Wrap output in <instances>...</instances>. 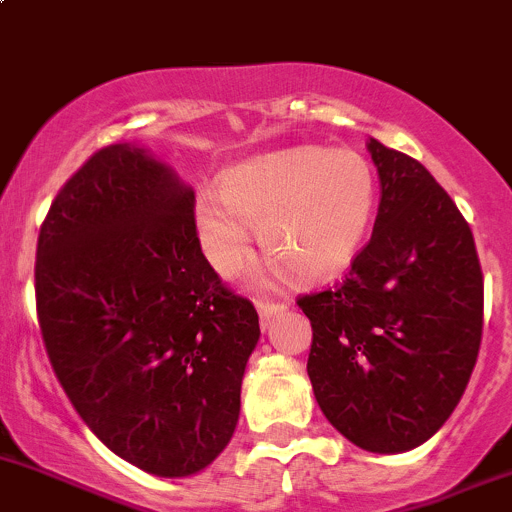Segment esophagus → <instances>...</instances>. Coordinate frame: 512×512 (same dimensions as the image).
Segmentation results:
<instances>
[{
	"label": "esophagus",
	"mask_w": 512,
	"mask_h": 512,
	"mask_svg": "<svg viewBox=\"0 0 512 512\" xmlns=\"http://www.w3.org/2000/svg\"><path fill=\"white\" fill-rule=\"evenodd\" d=\"M256 310H258V315H261V323L266 325L268 320L276 318L278 313H283V310H286V305L276 303V300H256Z\"/></svg>",
	"instance_id": "obj_1"
}]
</instances>
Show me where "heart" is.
Returning a JSON list of instances; mask_svg holds the SVG:
<instances>
[{"label":"heart","instance_id":"heart-1","mask_svg":"<svg viewBox=\"0 0 512 512\" xmlns=\"http://www.w3.org/2000/svg\"><path fill=\"white\" fill-rule=\"evenodd\" d=\"M374 207L377 177L360 152L291 147L224 172L217 197L202 192L194 202V229L221 278H234L249 263V225L258 229L273 271L293 268L300 278L320 281L350 268Z\"/></svg>","mask_w":512,"mask_h":512}]
</instances>
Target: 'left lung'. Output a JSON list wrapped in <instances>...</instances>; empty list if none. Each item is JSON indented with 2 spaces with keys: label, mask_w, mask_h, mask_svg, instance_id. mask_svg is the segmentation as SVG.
I'll return each instance as SVG.
<instances>
[{
  "label": "left lung",
  "mask_w": 512,
  "mask_h": 512,
  "mask_svg": "<svg viewBox=\"0 0 512 512\" xmlns=\"http://www.w3.org/2000/svg\"><path fill=\"white\" fill-rule=\"evenodd\" d=\"M379 175L372 239L333 291L303 295L308 377L325 419L360 449L404 453L461 402L483 333L471 226L421 162L367 140Z\"/></svg>",
  "instance_id": "8db88e82"
}]
</instances>
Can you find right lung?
<instances>
[{
  "label": "right lung",
  "mask_w": 512,
  "mask_h": 512,
  "mask_svg": "<svg viewBox=\"0 0 512 512\" xmlns=\"http://www.w3.org/2000/svg\"><path fill=\"white\" fill-rule=\"evenodd\" d=\"M36 310L63 392L110 451L184 478L226 449L258 313L204 258L194 189L145 145L105 147L63 184Z\"/></svg>",
  "instance_id": "1"
}]
</instances>
